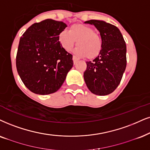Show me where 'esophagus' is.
I'll return each instance as SVG.
<instances>
[{
	"label": "esophagus",
	"mask_w": 150,
	"mask_h": 150,
	"mask_svg": "<svg viewBox=\"0 0 150 150\" xmlns=\"http://www.w3.org/2000/svg\"><path fill=\"white\" fill-rule=\"evenodd\" d=\"M73 61L74 64H75L76 63L77 61H78V58H77L75 56H73Z\"/></svg>",
	"instance_id": "esophagus-1"
}]
</instances>
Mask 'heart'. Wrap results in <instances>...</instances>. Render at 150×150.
<instances>
[{
    "label": "heart",
    "mask_w": 150,
    "mask_h": 150,
    "mask_svg": "<svg viewBox=\"0 0 150 150\" xmlns=\"http://www.w3.org/2000/svg\"><path fill=\"white\" fill-rule=\"evenodd\" d=\"M59 41L66 51L71 50L77 41V46L74 50L79 57L93 59L100 54L102 48L100 36L90 26L82 24L73 25L68 30H63L59 35Z\"/></svg>",
    "instance_id": "obj_1"
}]
</instances>
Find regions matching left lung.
I'll list each match as a JSON object with an SVG mask.
<instances>
[{
	"instance_id": "obj_1",
	"label": "left lung",
	"mask_w": 150,
	"mask_h": 150,
	"mask_svg": "<svg viewBox=\"0 0 150 150\" xmlns=\"http://www.w3.org/2000/svg\"><path fill=\"white\" fill-rule=\"evenodd\" d=\"M84 23L93 25L100 32L102 48L91 62H86L84 79L91 92L107 96L115 91L122 79L127 65V47L118 28L104 21L90 20Z\"/></svg>"
}]
</instances>
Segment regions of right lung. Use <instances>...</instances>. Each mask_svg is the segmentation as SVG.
<instances>
[{
  "instance_id": "obj_1",
  "label": "right lung",
  "mask_w": 150,
  "mask_h": 150,
  "mask_svg": "<svg viewBox=\"0 0 150 150\" xmlns=\"http://www.w3.org/2000/svg\"><path fill=\"white\" fill-rule=\"evenodd\" d=\"M66 27L62 21L45 19L32 25L21 37L16 69L25 86L34 93L57 91L73 67V55L59 41Z\"/></svg>"
}]
</instances>
